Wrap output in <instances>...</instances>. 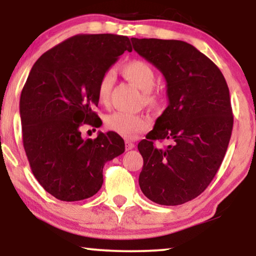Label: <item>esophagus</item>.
<instances>
[{"label":"esophagus","instance_id":"obj_1","mask_svg":"<svg viewBox=\"0 0 256 256\" xmlns=\"http://www.w3.org/2000/svg\"><path fill=\"white\" fill-rule=\"evenodd\" d=\"M134 146H135V144L132 142L126 141V150H132Z\"/></svg>","mask_w":256,"mask_h":256}]
</instances>
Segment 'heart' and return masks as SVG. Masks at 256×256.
I'll list each match as a JSON object with an SVG mask.
<instances>
[{"instance_id": "obj_1", "label": "heart", "mask_w": 256, "mask_h": 256, "mask_svg": "<svg viewBox=\"0 0 256 256\" xmlns=\"http://www.w3.org/2000/svg\"><path fill=\"white\" fill-rule=\"evenodd\" d=\"M122 73L129 82L144 92V101L150 106H158L162 102L160 93L155 92L152 88L156 85V73L148 62L143 60H132L124 65ZM114 82V74L108 71L101 76L98 85V99L100 104H107L110 100V90ZM104 126L108 130L116 132L118 135L127 140L135 138L142 132L146 130L150 126L149 118L143 115L115 112L107 115L104 118Z\"/></svg>"}]
</instances>
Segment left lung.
I'll return each mask as SVG.
<instances>
[{
  "instance_id": "obj_1",
  "label": "left lung",
  "mask_w": 256,
  "mask_h": 256,
  "mask_svg": "<svg viewBox=\"0 0 256 256\" xmlns=\"http://www.w3.org/2000/svg\"><path fill=\"white\" fill-rule=\"evenodd\" d=\"M134 50L163 73L169 104L138 143L143 194L174 206L198 197L218 172L228 146L233 114L228 86L211 59L183 40L132 38ZM170 139L166 150L153 141Z\"/></svg>"
}]
</instances>
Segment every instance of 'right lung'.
I'll use <instances>...</instances> for the list:
<instances>
[{"instance_id": "right-lung-1", "label": "right lung", "mask_w": 256, "mask_h": 256, "mask_svg": "<svg viewBox=\"0 0 256 256\" xmlns=\"http://www.w3.org/2000/svg\"><path fill=\"white\" fill-rule=\"evenodd\" d=\"M130 40L112 34H76L40 56L22 90L23 146L34 176L62 202L90 198L102 186L104 163L124 152L116 132L82 138L80 127H100L98 85Z\"/></svg>"}]
</instances>
